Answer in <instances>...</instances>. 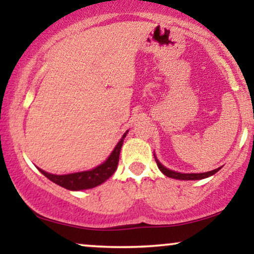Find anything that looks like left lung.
I'll list each match as a JSON object with an SVG mask.
<instances>
[{"label": "left lung", "mask_w": 254, "mask_h": 254, "mask_svg": "<svg viewBox=\"0 0 254 254\" xmlns=\"http://www.w3.org/2000/svg\"><path fill=\"white\" fill-rule=\"evenodd\" d=\"M154 156H155V154H154ZM155 161L157 164V167H159V170L161 171L166 177H170V178H173V179H179V180H199V179H204V178L214 176L216 172L220 171V168H216V170L210 171V172H205V173H179V172L168 170V168H166L165 166H162L161 162H160L159 160L156 159V156H155Z\"/></svg>", "instance_id": "1"}]
</instances>
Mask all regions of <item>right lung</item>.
Wrapping results in <instances>:
<instances>
[{
	"label": "right lung",
	"mask_w": 254,
	"mask_h": 254,
	"mask_svg": "<svg viewBox=\"0 0 254 254\" xmlns=\"http://www.w3.org/2000/svg\"><path fill=\"white\" fill-rule=\"evenodd\" d=\"M127 131L124 133L121 141L118 142L116 148L113 149L111 155L107 157V160L103 162L101 165L97 166L95 168L90 171L84 172H77V173H70V174H63V176H57V174H51L48 172L40 170V173H43L48 179L54 182L57 185L62 186V188L66 189V190L71 191H80V190H88V189H93L95 186L100 185L104 182H106L109 178L115 173L117 170L118 161H119V154H121L122 145H123L124 138L127 136Z\"/></svg>",
	"instance_id": "1"
}]
</instances>
